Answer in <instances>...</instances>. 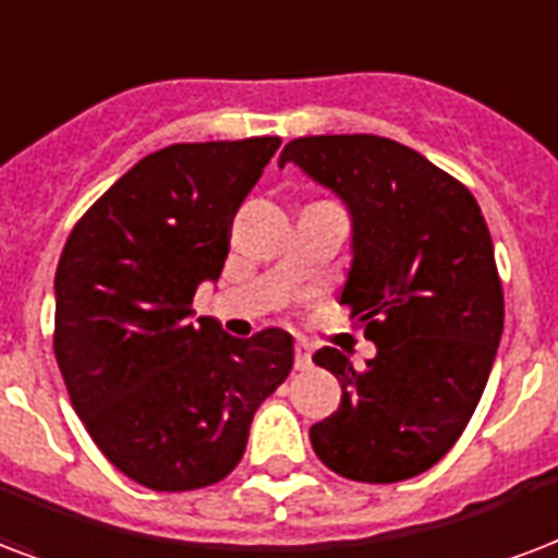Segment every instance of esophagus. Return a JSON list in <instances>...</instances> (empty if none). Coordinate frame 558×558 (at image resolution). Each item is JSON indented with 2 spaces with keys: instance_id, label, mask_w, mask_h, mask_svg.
<instances>
[{
  "instance_id": "1",
  "label": "esophagus",
  "mask_w": 558,
  "mask_h": 558,
  "mask_svg": "<svg viewBox=\"0 0 558 558\" xmlns=\"http://www.w3.org/2000/svg\"><path fill=\"white\" fill-rule=\"evenodd\" d=\"M310 365H313V348L304 345V342H298V345H295V368H298V372H307Z\"/></svg>"
}]
</instances>
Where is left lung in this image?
Returning <instances> with one entry per match:
<instances>
[{
	"instance_id": "1",
	"label": "left lung",
	"mask_w": 558,
	"mask_h": 558,
	"mask_svg": "<svg viewBox=\"0 0 558 558\" xmlns=\"http://www.w3.org/2000/svg\"><path fill=\"white\" fill-rule=\"evenodd\" d=\"M295 163L345 204L351 304L377 354L354 365L336 348L313 363L342 386L310 427L316 457L356 483L418 477L448 453L486 389L504 333L495 245L474 195L412 148L374 134L298 137Z\"/></svg>"
}]
</instances>
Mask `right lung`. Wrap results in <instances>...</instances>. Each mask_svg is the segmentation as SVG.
<instances>
[{
  "mask_svg": "<svg viewBox=\"0 0 558 558\" xmlns=\"http://www.w3.org/2000/svg\"><path fill=\"white\" fill-rule=\"evenodd\" d=\"M278 137L175 143L131 166L63 245L54 356L72 407L113 465L151 492L219 483L254 412L295 360L280 327L251 339L190 310L216 283L228 225Z\"/></svg>",
  "mask_w": 558,
  "mask_h": 558,
  "instance_id": "obj_1",
  "label": "right lung"
}]
</instances>
